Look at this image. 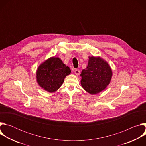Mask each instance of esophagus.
Returning <instances> with one entry per match:
<instances>
[{
    "mask_svg": "<svg viewBox=\"0 0 146 146\" xmlns=\"http://www.w3.org/2000/svg\"><path fill=\"white\" fill-rule=\"evenodd\" d=\"M80 73V71L79 70V69H75V70H74V73H75L76 75H77V76L79 75Z\"/></svg>",
    "mask_w": 146,
    "mask_h": 146,
    "instance_id": "esophagus-1",
    "label": "esophagus"
}]
</instances>
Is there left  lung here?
<instances>
[{
	"instance_id": "left-lung-1",
	"label": "left lung",
	"mask_w": 146,
	"mask_h": 146,
	"mask_svg": "<svg viewBox=\"0 0 146 146\" xmlns=\"http://www.w3.org/2000/svg\"><path fill=\"white\" fill-rule=\"evenodd\" d=\"M112 75L111 69L106 61L99 56H89L88 66L80 74L81 84L87 92L96 94L110 84Z\"/></svg>"
}]
</instances>
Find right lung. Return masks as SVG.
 <instances>
[{
	"mask_svg": "<svg viewBox=\"0 0 146 146\" xmlns=\"http://www.w3.org/2000/svg\"><path fill=\"white\" fill-rule=\"evenodd\" d=\"M71 73L62 60L51 57L41 64L36 72V79L38 85L49 92L57 91L63 84L65 78Z\"/></svg>",
	"mask_w": 146,
	"mask_h": 146,
	"instance_id": "obj_1",
	"label": "right lung"
}]
</instances>
